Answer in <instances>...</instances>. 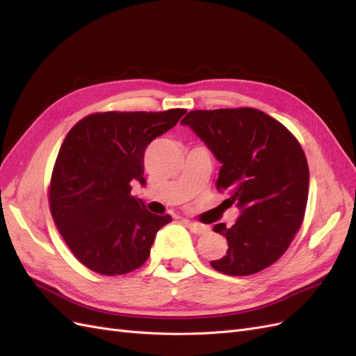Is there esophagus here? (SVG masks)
Returning a JSON list of instances; mask_svg holds the SVG:
<instances>
[{"label": "esophagus", "mask_w": 356, "mask_h": 356, "mask_svg": "<svg viewBox=\"0 0 356 356\" xmlns=\"http://www.w3.org/2000/svg\"><path fill=\"white\" fill-rule=\"evenodd\" d=\"M185 224H186L188 229L193 232V233H195V234H203L204 232H207V225H204V224L193 222V221H189V220H185Z\"/></svg>", "instance_id": "1"}]
</instances>
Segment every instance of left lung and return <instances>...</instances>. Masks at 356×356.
Masks as SVG:
<instances>
[{
    "label": "left lung",
    "mask_w": 356,
    "mask_h": 356,
    "mask_svg": "<svg viewBox=\"0 0 356 356\" xmlns=\"http://www.w3.org/2000/svg\"><path fill=\"white\" fill-rule=\"evenodd\" d=\"M181 124L191 126L222 163L216 189L241 209L232 227H213L229 250L211 266L234 277L269 268L287 251L305 215L309 171L296 136L247 106L195 109Z\"/></svg>",
    "instance_id": "obj_1"
}]
</instances>
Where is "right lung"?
I'll return each mask as SVG.
<instances>
[{
  "instance_id": "obj_1",
  "label": "right lung",
  "mask_w": 356,
  "mask_h": 356,
  "mask_svg": "<svg viewBox=\"0 0 356 356\" xmlns=\"http://www.w3.org/2000/svg\"><path fill=\"white\" fill-rule=\"evenodd\" d=\"M185 113H95L66 135L54 163L49 209L69 250L88 269L115 277L147 261L154 236L171 216L149 212L131 195V181L145 184V149Z\"/></svg>"
}]
</instances>
